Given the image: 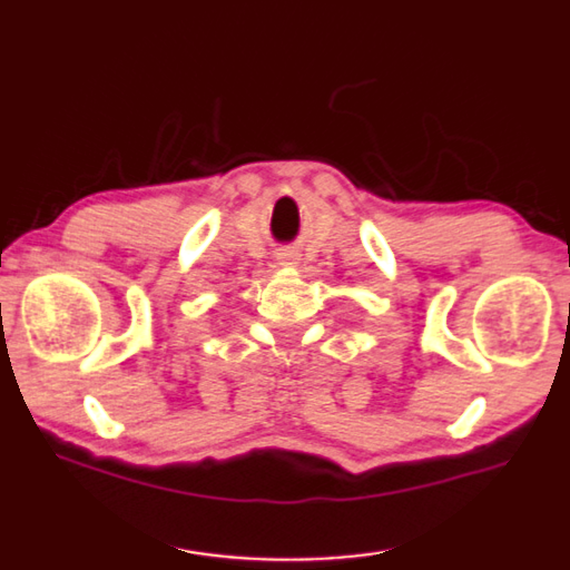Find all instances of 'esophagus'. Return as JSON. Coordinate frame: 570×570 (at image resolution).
I'll list each match as a JSON object with an SVG mask.
<instances>
[{"label":"esophagus","mask_w":570,"mask_h":570,"mask_svg":"<svg viewBox=\"0 0 570 570\" xmlns=\"http://www.w3.org/2000/svg\"><path fill=\"white\" fill-rule=\"evenodd\" d=\"M282 263H286V261H282Z\"/></svg>","instance_id":"esophagus-1"}]
</instances>
